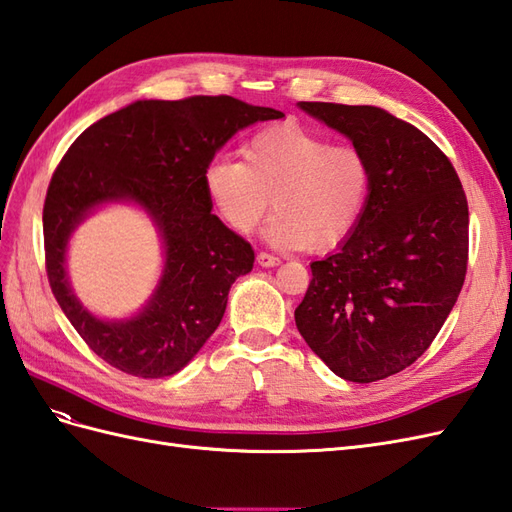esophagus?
<instances>
[{"label":"esophagus","instance_id":"1","mask_svg":"<svg viewBox=\"0 0 512 512\" xmlns=\"http://www.w3.org/2000/svg\"><path fill=\"white\" fill-rule=\"evenodd\" d=\"M256 260H258L260 267H277V265H280V258L269 254V252H260V254L256 256Z\"/></svg>","mask_w":512,"mask_h":512}]
</instances>
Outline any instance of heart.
I'll return each instance as SVG.
<instances>
[{
  "mask_svg": "<svg viewBox=\"0 0 512 512\" xmlns=\"http://www.w3.org/2000/svg\"><path fill=\"white\" fill-rule=\"evenodd\" d=\"M243 160L218 153L203 170L213 211L239 235L258 226L271 200L265 239L284 250H333L365 218L374 166L359 145L282 123L247 138Z\"/></svg>",
  "mask_w": 512,
  "mask_h": 512,
  "instance_id": "obj_1",
  "label": "heart"
}]
</instances>
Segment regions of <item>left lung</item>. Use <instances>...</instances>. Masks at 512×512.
Here are the masks:
<instances>
[{
    "label": "left lung",
    "mask_w": 512,
    "mask_h": 512,
    "mask_svg": "<svg viewBox=\"0 0 512 512\" xmlns=\"http://www.w3.org/2000/svg\"><path fill=\"white\" fill-rule=\"evenodd\" d=\"M363 147L374 192L359 228L327 258L294 309L307 346L350 382L399 374L421 356L468 271V200L440 147L378 106L299 102Z\"/></svg>",
    "instance_id": "obj_1"
}]
</instances>
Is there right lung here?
Instances as JSON below:
<instances>
[{
  "label": "right lung",
  "mask_w": 512,
  "mask_h": 512,
  "mask_svg": "<svg viewBox=\"0 0 512 512\" xmlns=\"http://www.w3.org/2000/svg\"><path fill=\"white\" fill-rule=\"evenodd\" d=\"M284 113L230 96L138 100L89 126L66 151L46 190V275L59 307L102 361L138 378L173 376L220 327L228 290L254 267V250L218 215L203 170L228 138ZM132 199L157 222L165 271L130 321L91 317L65 277L71 230L98 204Z\"/></svg>",
  "instance_id": "1"
}]
</instances>
